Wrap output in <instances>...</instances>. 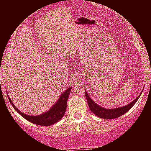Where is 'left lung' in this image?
<instances>
[{
  "mask_svg": "<svg viewBox=\"0 0 151 151\" xmlns=\"http://www.w3.org/2000/svg\"><path fill=\"white\" fill-rule=\"evenodd\" d=\"M85 97L87 98L88 104L90 110L95 115H97L100 118L105 119H112L118 118V117L121 116L123 114H125L126 112L129 111L131 108L132 107L133 105L137 102V101L139 98L140 95L135 100H134L132 102L129 104L128 105H125V106H122V107L116 108V109H111V110L103 108L101 106H100L99 105H97V104H95V102H94V101L91 99L88 94H87V92H85Z\"/></svg>",
  "mask_w": 151,
  "mask_h": 151,
  "instance_id": "1",
  "label": "left lung"
}]
</instances>
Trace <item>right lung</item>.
<instances>
[{
    "mask_svg": "<svg viewBox=\"0 0 151 151\" xmlns=\"http://www.w3.org/2000/svg\"><path fill=\"white\" fill-rule=\"evenodd\" d=\"M70 91H71V88H69L68 89H66L63 93L62 95L60 97V99L57 101V102L56 103L54 106H52L51 109H50L48 111L46 112L44 114H41L40 116H29L27 114H25V113H22L12 103L8 94L7 97L8 99L10 100V102L11 103L13 107L23 118L27 119L29 122L35 124V125H43V126H49V125H53V124L56 123V122L60 120L62 117L64 116V114H65V112H66V105H67V100L68 97H69V93H70Z\"/></svg>",
    "mask_w": 151,
    "mask_h": 151,
    "instance_id": "add662e5",
    "label": "right lung"
}]
</instances>
